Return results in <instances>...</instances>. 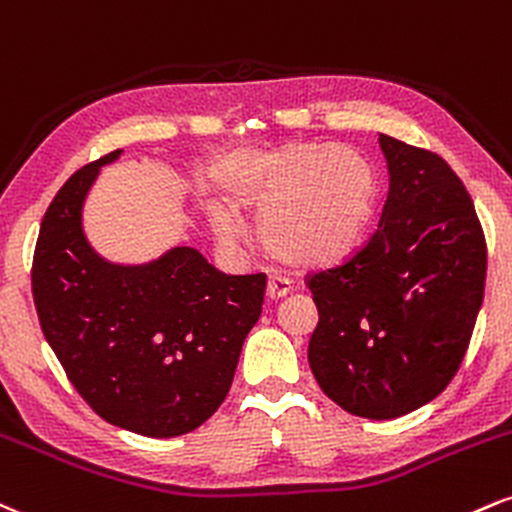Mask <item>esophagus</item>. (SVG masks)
<instances>
[{"label":"esophagus","instance_id":"34e87169","mask_svg":"<svg viewBox=\"0 0 512 512\" xmlns=\"http://www.w3.org/2000/svg\"><path fill=\"white\" fill-rule=\"evenodd\" d=\"M292 290V282L287 278H270L268 287H266V297L268 299H282L287 297Z\"/></svg>","mask_w":512,"mask_h":512}]
</instances>
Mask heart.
<instances>
[{
	"label": "heart",
	"instance_id": "1",
	"mask_svg": "<svg viewBox=\"0 0 512 512\" xmlns=\"http://www.w3.org/2000/svg\"><path fill=\"white\" fill-rule=\"evenodd\" d=\"M378 201V182L362 155L342 146L294 143L256 162L234 203L258 220L263 249L294 268L338 263L359 244ZM225 239L242 225L220 220Z\"/></svg>",
	"mask_w": 512,
	"mask_h": 512
}]
</instances>
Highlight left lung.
<instances>
[{
	"mask_svg": "<svg viewBox=\"0 0 512 512\" xmlns=\"http://www.w3.org/2000/svg\"><path fill=\"white\" fill-rule=\"evenodd\" d=\"M388 198L369 242L311 275L309 364L342 410L395 419L443 393L484 302L486 242L458 174L436 153L378 134Z\"/></svg>",
	"mask_w": 512,
	"mask_h": 512,
	"instance_id": "left-lung-1",
	"label": "left lung"
}]
</instances>
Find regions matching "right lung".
Listing matches in <instances>:
<instances>
[{"label":"right lung","instance_id":"right-lung-1","mask_svg":"<svg viewBox=\"0 0 512 512\" xmlns=\"http://www.w3.org/2000/svg\"><path fill=\"white\" fill-rule=\"evenodd\" d=\"M57 191L33 256L45 340L105 422L150 438L189 434L227 398L242 345L261 316L266 275H225L194 246L146 263H112L83 232L100 167Z\"/></svg>","mask_w":512,"mask_h":512}]
</instances>
